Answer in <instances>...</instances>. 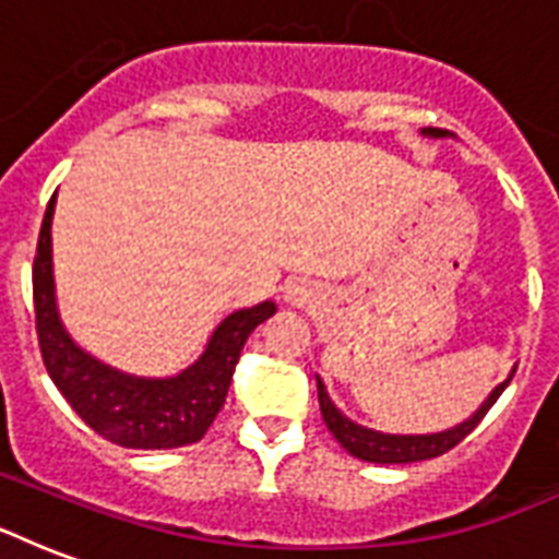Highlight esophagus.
<instances>
[{"label": "esophagus", "instance_id": "obj_1", "mask_svg": "<svg viewBox=\"0 0 559 559\" xmlns=\"http://www.w3.org/2000/svg\"><path fill=\"white\" fill-rule=\"evenodd\" d=\"M287 301H305V289H298V287H289L287 289Z\"/></svg>", "mask_w": 559, "mask_h": 559}]
</instances>
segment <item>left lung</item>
<instances>
[{
  "mask_svg": "<svg viewBox=\"0 0 559 559\" xmlns=\"http://www.w3.org/2000/svg\"><path fill=\"white\" fill-rule=\"evenodd\" d=\"M426 135H443L441 130H424ZM516 371V368H513ZM513 377V373H511ZM499 382L493 391H490V397L478 406V412L473 417H467L464 424L452 426L447 432H432V435H385V432H373V429H366V426L354 424L348 417L342 415L340 408L333 406V400L328 397V391H324V382L316 377V385H319V406H322V417L328 429L333 432V438L345 447V450L354 455V459L362 461H373V464H412V461H426V459H438L443 452H450L455 443H461L467 438L478 424H481V417L490 412L499 394L508 389V382Z\"/></svg>",
  "mask_w": 559,
  "mask_h": 559,
  "instance_id": "8db88e82",
  "label": "left lung"
}]
</instances>
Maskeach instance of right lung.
Masks as SVG:
<instances>
[{"label":"right lung","mask_w":559,"mask_h":559,"mask_svg":"<svg viewBox=\"0 0 559 559\" xmlns=\"http://www.w3.org/2000/svg\"><path fill=\"white\" fill-rule=\"evenodd\" d=\"M51 217L48 202L34 254V313L39 354L69 406L100 438L127 450H177L209 432L226 403L231 373L249 333L275 313L272 301L235 310L211 333L202 357L177 377H133L104 366L78 348L57 316L55 270H51Z\"/></svg>","instance_id":"add662e5"}]
</instances>
